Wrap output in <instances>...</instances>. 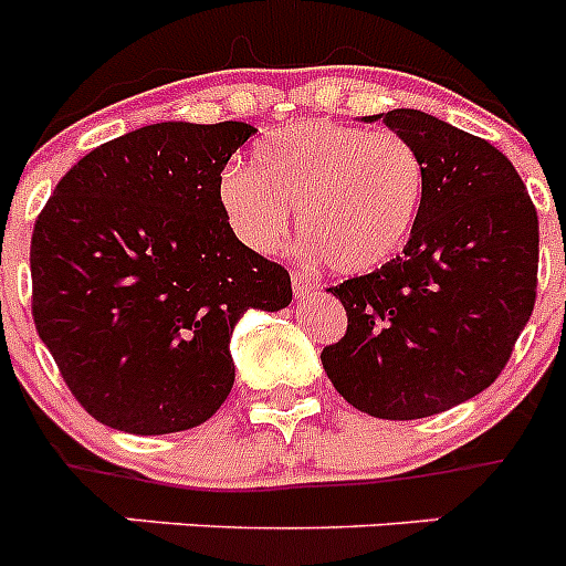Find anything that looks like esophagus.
<instances>
[{"mask_svg": "<svg viewBox=\"0 0 566 566\" xmlns=\"http://www.w3.org/2000/svg\"><path fill=\"white\" fill-rule=\"evenodd\" d=\"M292 292L294 297H306L308 292H314V277L303 269H294L292 272Z\"/></svg>", "mask_w": 566, "mask_h": 566, "instance_id": "obj_1", "label": "esophagus"}]
</instances>
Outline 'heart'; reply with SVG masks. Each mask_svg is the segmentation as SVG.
Here are the masks:
<instances>
[{
  "mask_svg": "<svg viewBox=\"0 0 566 566\" xmlns=\"http://www.w3.org/2000/svg\"><path fill=\"white\" fill-rule=\"evenodd\" d=\"M254 158L258 169H223L218 195L234 234L258 252L286 238L297 209L314 258L337 274H363L397 258L417 227L424 164L402 135L300 122Z\"/></svg>",
  "mask_w": 566,
  "mask_h": 566,
  "instance_id": "1",
  "label": "heart"
}]
</instances>
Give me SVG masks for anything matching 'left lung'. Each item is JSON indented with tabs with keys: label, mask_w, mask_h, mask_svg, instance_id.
<instances>
[{
	"label": "left lung",
	"mask_w": 566,
	"mask_h": 566,
	"mask_svg": "<svg viewBox=\"0 0 566 566\" xmlns=\"http://www.w3.org/2000/svg\"><path fill=\"white\" fill-rule=\"evenodd\" d=\"M419 149L424 198L402 254L328 292L348 326L319 359L379 419H422L484 391L536 306L538 214L507 155L419 109L382 115Z\"/></svg>",
	"instance_id": "8db88e82"
}]
</instances>
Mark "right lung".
<instances>
[{
	"label": "right lung",
	"instance_id": "right-lung-1",
	"mask_svg": "<svg viewBox=\"0 0 566 566\" xmlns=\"http://www.w3.org/2000/svg\"><path fill=\"white\" fill-rule=\"evenodd\" d=\"M254 133L243 122L135 129L84 155L39 212L33 323L102 424L155 437L207 422L232 391L240 314L289 306V272L234 238L218 195Z\"/></svg>",
	"mask_w": 566,
	"mask_h": 566
}]
</instances>
